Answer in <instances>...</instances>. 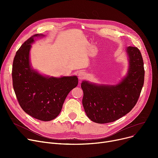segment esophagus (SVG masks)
<instances>
[{"label": "esophagus", "mask_w": 158, "mask_h": 158, "mask_svg": "<svg viewBox=\"0 0 158 158\" xmlns=\"http://www.w3.org/2000/svg\"><path fill=\"white\" fill-rule=\"evenodd\" d=\"M86 76V73H85V72L79 71V72H78V77H79V79H80V81L85 79Z\"/></svg>", "instance_id": "34e87169"}]
</instances>
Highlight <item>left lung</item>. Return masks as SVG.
I'll use <instances>...</instances> for the list:
<instances>
[{"instance_id":"1","label":"left lung","mask_w":158,"mask_h":158,"mask_svg":"<svg viewBox=\"0 0 158 158\" xmlns=\"http://www.w3.org/2000/svg\"><path fill=\"white\" fill-rule=\"evenodd\" d=\"M129 68L127 76L117 85H97L87 81L81 83L82 105L88 117L98 123L117 120L136 104L142 89L145 70L139 50L127 48Z\"/></svg>"}]
</instances>
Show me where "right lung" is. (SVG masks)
<instances>
[{"label": "right lung", "mask_w": 158, "mask_h": 158, "mask_svg": "<svg viewBox=\"0 0 158 158\" xmlns=\"http://www.w3.org/2000/svg\"><path fill=\"white\" fill-rule=\"evenodd\" d=\"M36 34L30 37L16 52L12 67L13 86L22 109L41 121L56 118L66 96L78 84L77 76L60 78L41 76L29 63V51Z\"/></svg>", "instance_id": "obj_1"}]
</instances>
